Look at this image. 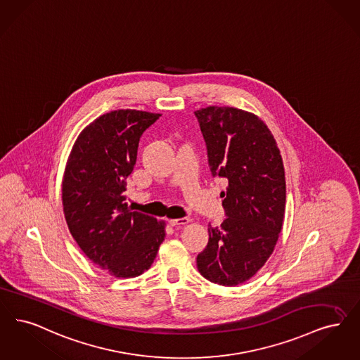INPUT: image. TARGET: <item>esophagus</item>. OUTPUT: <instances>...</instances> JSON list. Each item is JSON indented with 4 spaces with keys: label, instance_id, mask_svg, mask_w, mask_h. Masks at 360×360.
Masks as SVG:
<instances>
[{
    "label": "esophagus",
    "instance_id": "esophagus-1",
    "mask_svg": "<svg viewBox=\"0 0 360 360\" xmlns=\"http://www.w3.org/2000/svg\"><path fill=\"white\" fill-rule=\"evenodd\" d=\"M187 222H188V218H186V217H184V218H176V219H170V221H169L170 226H173L175 229H181L184 225H186Z\"/></svg>",
    "mask_w": 360,
    "mask_h": 360
}]
</instances>
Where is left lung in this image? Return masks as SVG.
<instances>
[{
  "label": "left lung",
  "instance_id": "left-lung-1",
  "mask_svg": "<svg viewBox=\"0 0 360 360\" xmlns=\"http://www.w3.org/2000/svg\"><path fill=\"white\" fill-rule=\"evenodd\" d=\"M213 176L228 181L221 191L225 216L209 226V243L198 256L200 274L236 287L257 274L274 252L285 213V173L272 132L259 117L233 107L194 112Z\"/></svg>",
  "mask_w": 360,
  "mask_h": 360
}]
</instances>
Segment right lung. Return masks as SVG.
<instances>
[{
    "instance_id": "1",
    "label": "right lung",
    "mask_w": 360,
    "mask_h": 360,
    "mask_svg": "<svg viewBox=\"0 0 360 360\" xmlns=\"http://www.w3.org/2000/svg\"><path fill=\"white\" fill-rule=\"evenodd\" d=\"M159 114L117 110L80 132L63 179V206L75 241L88 259L115 277L147 271L165 240V222L126 203V179L139 139Z\"/></svg>"
}]
</instances>
